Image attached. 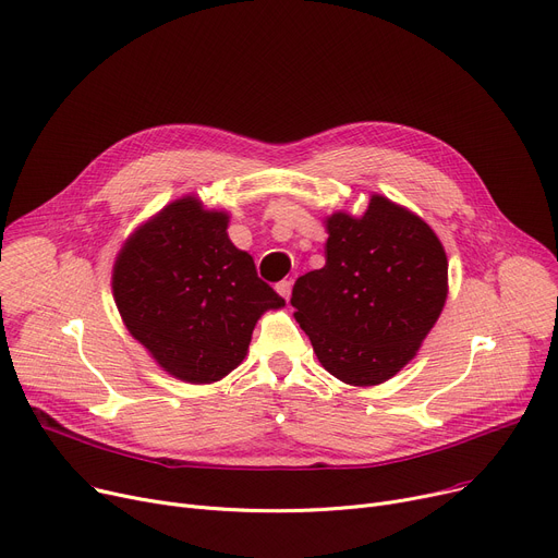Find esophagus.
Wrapping results in <instances>:
<instances>
[{
	"instance_id": "1",
	"label": "esophagus",
	"mask_w": 558,
	"mask_h": 558,
	"mask_svg": "<svg viewBox=\"0 0 558 558\" xmlns=\"http://www.w3.org/2000/svg\"><path fill=\"white\" fill-rule=\"evenodd\" d=\"M276 289H278V293L282 295L284 301H289V299H291V280H282V282H278V284H276Z\"/></svg>"
}]
</instances>
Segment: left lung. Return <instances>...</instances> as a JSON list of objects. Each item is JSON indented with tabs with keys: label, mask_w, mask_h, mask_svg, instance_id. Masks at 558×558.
I'll list each match as a JSON object with an SVG mask.
<instances>
[{
	"label": "left lung",
	"mask_w": 558,
	"mask_h": 558,
	"mask_svg": "<svg viewBox=\"0 0 558 558\" xmlns=\"http://www.w3.org/2000/svg\"><path fill=\"white\" fill-rule=\"evenodd\" d=\"M325 267L291 291L293 318L320 365L367 388L411 363L449 293V259L426 221L384 195L363 215L331 213Z\"/></svg>",
	"instance_id": "1"
}]
</instances>
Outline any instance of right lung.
<instances>
[{
	"label": "right lung",
	"mask_w": 558,
	"mask_h": 558,
	"mask_svg": "<svg viewBox=\"0 0 558 558\" xmlns=\"http://www.w3.org/2000/svg\"><path fill=\"white\" fill-rule=\"evenodd\" d=\"M229 219L195 195L174 199L136 227L111 269L128 331L185 384L225 379L244 361L259 316L284 307L229 240Z\"/></svg>",
	"instance_id": "add662e5"
}]
</instances>
